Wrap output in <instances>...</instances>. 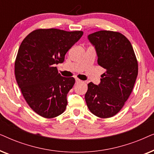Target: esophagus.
Returning a JSON list of instances; mask_svg holds the SVG:
<instances>
[{
    "instance_id": "obj_1",
    "label": "esophagus",
    "mask_w": 154,
    "mask_h": 154,
    "mask_svg": "<svg viewBox=\"0 0 154 154\" xmlns=\"http://www.w3.org/2000/svg\"><path fill=\"white\" fill-rule=\"evenodd\" d=\"M82 81H81V80L79 79H75V83H81Z\"/></svg>"
}]
</instances>
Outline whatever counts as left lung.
Wrapping results in <instances>:
<instances>
[{
	"label": "left lung",
	"instance_id": "8db88e82",
	"mask_svg": "<svg viewBox=\"0 0 154 154\" xmlns=\"http://www.w3.org/2000/svg\"><path fill=\"white\" fill-rule=\"evenodd\" d=\"M94 46L98 64L106 69L98 85L88 83L85 95L90 112L107 119L121 111L134 88L138 63L132 46L119 32L100 31L88 35Z\"/></svg>",
	"mask_w": 154,
	"mask_h": 154
}]
</instances>
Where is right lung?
Here are the masks:
<instances>
[{
    "instance_id": "obj_1",
    "label": "right lung",
    "mask_w": 154,
    "mask_h": 154,
    "mask_svg": "<svg viewBox=\"0 0 154 154\" xmlns=\"http://www.w3.org/2000/svg\"><path fill=\"white\" fill-rule=\"evenodd\" d=\"M81 31L57 29L33 31L23 40L14 62V74L23 97L33 111L52 119L64 112L75 79L63 77L55 64L81 38Z\"/></svg>"
}]
</instances>
